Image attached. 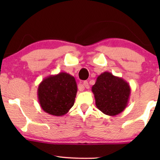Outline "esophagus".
<instances>
[{"label":"esophagus","mask_w":160,"mask_h":160,"mask_svg":"<svg viewBox=\"0 0 160 160\" xmlns=\"http://www.w3.org/2000/svg\"><path fill=\"white\" fill-rule=\"evenodd\" d=\"M83 84H84V87L86 89H89V83H88V82H87V81H84V83H83Z\"/></svg>","instance_id":"1"}]
</instances>
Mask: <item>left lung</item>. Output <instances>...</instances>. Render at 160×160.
<instances>
[{"mask_svg":"<svg viewBox=\"0 0 160 160\" xmlns=\"http://www.w3.org/2000/svg\"><path fill=\"white\" fill-rule=\"evenodd\" d=\"M92 91L97 108L105 114L116 116L128 106L131 89L125 80L106 71L98 76Z\"/></svg>","mask_w":160,"mask_h":160,"instance_id":"1","label":"left lung"}]
</instances>
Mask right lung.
Here are the masks:
<instances>
[{
	"instance_id": "right-lung-1",
	"label": "right lung",
	"mask_w": 160,
	"mask_h": 160,
	"mask_svg": "<svg viewBox=\"0 0 160 160\" xmlns=\"http://www.w3.org/2000/svg\"><path fill=\"white\" fill-rule=\"evenodd\" d=\"M38 99L49 114L62 117L73 107L77 93L75 78L65 72L45 78L38 85Z\"/></svg>"
}]
</instances>
